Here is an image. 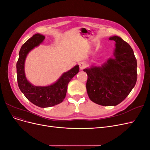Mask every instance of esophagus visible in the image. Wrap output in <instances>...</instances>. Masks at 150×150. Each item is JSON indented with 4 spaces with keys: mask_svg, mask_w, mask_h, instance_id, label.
<instances>
[{
    "mask_svg": "<svg viewBox=\"0 0 150 150\" xmlns=\"http://www.w3.org/2000/svg\"><path fill=\"white\" fill-rule=\"evenodd\" d=\"M86 66H87V65H86V63H84V62H81V63H79V68H80L81 70L84 69V68L86 67Z\"/></svg>",
    "mask_w": 150,
    "mask_h": 150,
    "instance_id": "esophagus-1",
    "label": "esophagus"
}]
</instances>
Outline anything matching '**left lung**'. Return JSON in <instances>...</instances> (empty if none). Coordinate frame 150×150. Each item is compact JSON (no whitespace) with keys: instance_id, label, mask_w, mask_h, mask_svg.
<instances>
[{"instance_id":"8db88e82","label":"left lung","mask_w":150,"mask_h":150,"mask_svg":"<svg viewBox=\"0 0 150 150\" xmlns=\"http://www.w3.org/2000/svg\"><path fill=\"white\" fill-rule=\"evenodd\" d=\"M116 42L114 59L101 67L83 71L88 74L86 89L89 99L101 106H116L128 96L137 81V62L129 45L118 36L109 39Z\"/></svg>"}]
</instances>
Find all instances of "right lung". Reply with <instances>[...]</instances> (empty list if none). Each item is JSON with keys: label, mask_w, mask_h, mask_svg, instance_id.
<instances>
[{"label": "right lung", "mask_w": 150, "mask_h": 150, "mask_svg": "<svg viewBox=\"0 0 150 150\" xmlns=\"http://www.w3.org/2000/svg\"><path fill=\"white\" fill-rule=\"evenodd\" d=\"M45 39L44 35L36 34L22 45L16 64L17 83L21 92L32 103L40 108L55 106L64 100L67 85L73 77L78 73L79 67L74 66L64 72L55 83L47 86H34L27 80L24 72V63L27 55L35 47L38 46Z\"/></svg>", "instance_id": "1"}]
</instances>
